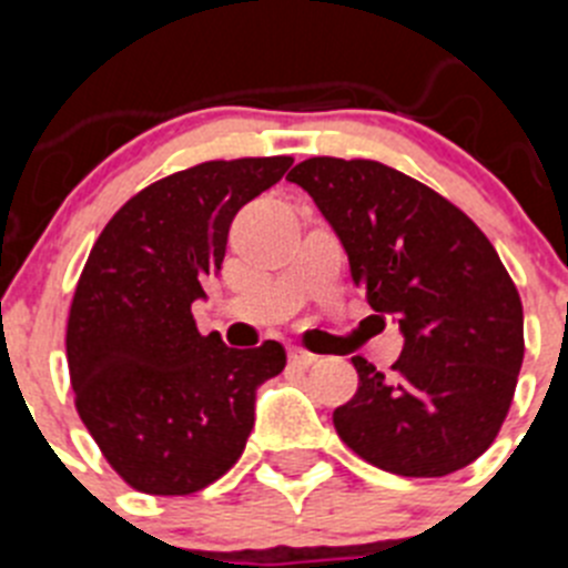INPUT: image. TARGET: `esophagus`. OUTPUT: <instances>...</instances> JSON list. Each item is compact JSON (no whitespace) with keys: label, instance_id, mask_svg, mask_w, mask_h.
<instances>
[{"label":"esophagus","instance_id":"esophagus-1","mask_svg":"<svg viewBox=\"0 0 568 568\" xmlns=\"http://www.w3.org/2000/svg\"><path fill=\"white\" fill-rule=\"evenodd\" d=\"M315 355L313 353H304V349H290V364L298 366V369H310L315 364Z\"/></svg>","mask_w":568,"mask_h":568}]
</instances>
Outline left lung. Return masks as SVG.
<instances>
[{
  "mask_svg": "<svg viewBox=\"0 0 568 568\" xmlns=\"http://www.w3.org/2000/svg\"><path fill=\"white\" fill-rule=\"evenodd\" d=\"M338 235L353 281L404 335L393 375L355 355L358 393L333 413L355 455L440 478L489 449L524 364V307L478 224L369 159L315 155L287 175Z\"/></svg>",
  "mask_w": 568,
  "mask_h": 568,
  "instance_id": "1",
  "label": "left lung"
}]
</instances>
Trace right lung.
<instances>
[{
    "instance_id": "add662e5",
    "label": "right lung",
    "mask_w": 568,
    "mask_h": 568,
    "mask_svg": "<svg viewBox=\"0 0 568 568\" xmlns=\"http://www.w3.org/2000/svg\"><path fill=\"white\" fill-rule=\"evenodd\" d=\"M293 159L204 162L135 193L97 239L73 293L68 366L79 418L108 464L148 495H190L244 453L255 389L287 364L202 335L190 313L222 270L235 213Z\"/></svg>"
}]
</instances>
